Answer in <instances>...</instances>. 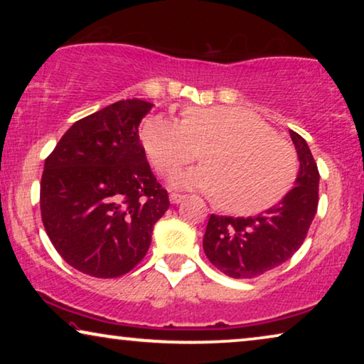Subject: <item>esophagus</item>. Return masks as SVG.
<instances>
[{"instance_id":"esophagus-1","label":"esophagus","mask_w":364,"mask_h":364,"mask_svg":"<svg viewBox=\"0 0 364 364\" xmlns=\"http://www.w3.org/2000/svg\"><path fill=\"white\" fill-rule=\"evenodd\" d=\"M168 198H171V202L173 203V205H177V203H181V202L186 200V196H182V193L172 192L171 196H168Z\"/></svg>"}]
</instances>
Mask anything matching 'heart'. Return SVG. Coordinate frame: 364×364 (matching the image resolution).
Returning <instances> with one entry per match:
<instances>
[{"label":"heart","instance_id":"1","mask_svg":"<svg viewBox=\"0 0 364 364\" xmlns=\"http://www.w3.org/2000/svg\"><path fill=\"white\" fill-rule=\"evenodd\" d=\"M141 141L161 176H171L203 152V166L173 177L198 188L233 215H255L282 200L296 176V156L255 114L240 107H188L177 121L151 116Z\"/></svg>","mask_w":364,"mask_h":364}]
</instances>
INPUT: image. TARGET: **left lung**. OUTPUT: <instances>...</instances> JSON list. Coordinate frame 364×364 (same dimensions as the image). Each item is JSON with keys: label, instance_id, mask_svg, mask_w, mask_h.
<instances>
[{"label": "left lung", "instance_id": "left-lung-1", "mask_svg": "<svg viewBox=\"0 0 364 364\" xmlns=\"http://www.w3.org/2000/svg\"><path fill=\"white\" fill-rule=\"evenodd\" d=\"M290 136L300 161L295 187L255 217L208 218L203 252L228 277H260L285 263L305 240L318 208L320 173L305 139L293 131Z\"/></svg>", "mask_w": 364, "mask_h": 364}]
</instances>
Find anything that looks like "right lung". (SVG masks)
<instances>
[{"instance_id": "add662e5", "label": "right lung", "mask_w": 364, "mask_h": 364, "mask_svg": "<svg viewBox=\"0 0 364 364\" xmlns=\"http://www.w3.org/2000/svg\"><path fill=\"white\" fill-rule=\"evenodd\" d=\"M152 106L126 99L79 119L44 162V228L64 262L86 275L131 272L171 205L139 139Z\"/></svg>"}]
</instances>
